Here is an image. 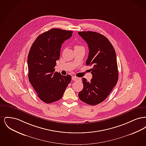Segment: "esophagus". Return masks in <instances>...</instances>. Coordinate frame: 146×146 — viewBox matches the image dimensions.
<instances>
[{"mask_svg":"<svg viewBox=\"0 0 146 146\" xmlns=\"http://www.w3.org/2000/svg\"><path fill=\"white\" fill-rule=\"evenodd\" d=\"M72 80L73 81H76V80H80V78H78L76 76H72Z\"/></svg>","mask_w":146,"mask_h":146,"instance_id":"esophagus-1","label":"esophagus"}]
</instances>
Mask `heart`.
Returning a JSON list of instances; mask_svg holds the SVG:
<instances>
[{
  "label": "heart",
  "mask_w": 146,
  "mask_h": 146,
  "mask_svg": "<svg viewBox=\"0 0 146 146\" xmlns=\"http://www.w3.org/2000/svg\"><path fill=\"white\" fill-rule=\"evenodd\" d=\"M80 48H83V47L80 46V45H76L74 46V49H80Z\"/></svg>",
  "instance_id": "1"
}]
</instances>
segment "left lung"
I'll list each match as a JSON object with an SVG mask.
<instances>
[{
  "instance_id": "left-lung-1",
  "label": "left lung",
  "mask_w": 146,
  "mask_h": 146,
  "mask_svg": "<svg viewBox=\"0 0 146 146\" xmlns=\"http://www.w3.org/2000/svg\"><path fill=\"white\" fill-rule=\"evenodd\" d=\"M78 34L89 46L86 64L92 66V78L90 82L82 78L84 88L78 96L84 102L95 106L105 100L117 83L116 54L111 42L104 35L92 31L79 32Z\"/></svg>"
}]
</instances>
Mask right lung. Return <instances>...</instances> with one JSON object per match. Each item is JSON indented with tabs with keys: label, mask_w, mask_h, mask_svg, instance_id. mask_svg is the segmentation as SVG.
I'll return each instance as SVG.
<instances>
[{
	"label": "right lung",
	"mask_w": 146,
	"mask_h": 146,
	"mask_svg": "<svg viewBox=\"0 0 146 146\" xmlns=\"http://www.w3.org/2000/svg\"><path fill=\"white\" fill-rule=\"evenodd\" d=\"M72 31L52 28L39 35L33 43L28 56V79L38 96L45 103L56 102L63 96L72 76L55 70L63 42L70 38Z\"/></svg>",
	"instance_id": "add662e5"
}]
</instances>
